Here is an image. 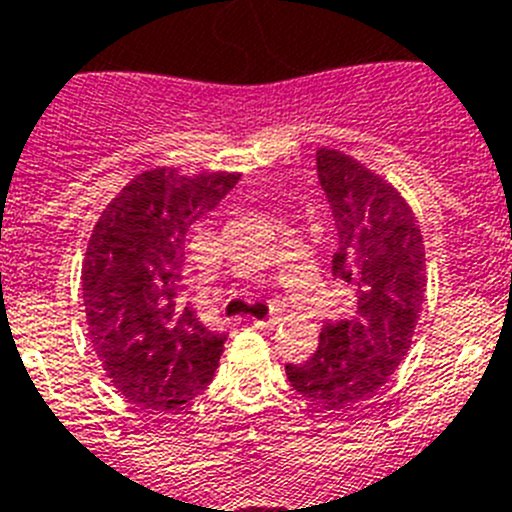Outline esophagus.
Listing matches in <instances>:
<instances>
[{
  "label": "esophagus",
  "mask_w": 512,
  "mask_h": 512,
  "mask_svg": "<svg viewBox=\"0 0 512 512\" xmlns=\"http://www.w3.org/2000/svg\"><path fill=\"white\" fill-rule=\"evenodd\" d=\"M279 323L282 320L279 318H269V320H253V328H259V330H277Z\"/></svg>",
  "instance_id": "34e87169"
}]
</instances>
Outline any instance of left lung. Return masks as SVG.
<instances>
[{
  "label": "left lung",
  "mask_w": 512,
  "mask_h": 512,
  "mask_svg": "<svg viewBox=\"0 0 512 512\" xmlns=\"http://www.w3.org/2000/svg\"><path fill=\"white\" fill-rule=\"evenodd\" d=\"M318 179L336 217L333 274L356 292L346 320L325 323L318 351L287 379L323 410H351L377 395L408 356L425 302L418 217L384 176L336 148H318Z\"/></svg>",
  "instance_id": "left-lung-1"
}]
</instances>
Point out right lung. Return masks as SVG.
<instances>
[{
	"label": "right lung",
	"mask_w": 512,
	"mask_h": 512,
	"mask_svg": "<svg viewBox=\"0 0 512 512\" xmlns=\"http://www.w3.org/2000/svg\"><path fill=\"white\" fill-rule=\"evenodd\" d=\"M238 179L230 171L148 169L117 192L89 235L81 264L89 338L107 379L138 408L176 410L212 382L225 336L176 295L189 228Z\"/></svg>",
	"instance_id": "right-lung-1"
}]
</instances>
